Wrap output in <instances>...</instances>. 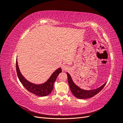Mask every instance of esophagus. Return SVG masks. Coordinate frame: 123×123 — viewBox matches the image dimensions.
Listing matches in <instances>:
<instances>
[{
  "label": "esophagus",
  "instance_id": "obj_1",
  "mask_svg": "<svg viewBox=\"0 0 123 123\" xmlns=\"http://www.w3.org/2000/svg\"><path fill=\"white\" fill-rule=\"evenodd\" d=\"M62 69L63 70V71H67V70H68L69 69V67L66 65H62Z\"/></svg>",
  "mask_w": 123,
  "mask_h": 123
}]
</instances>
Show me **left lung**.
<instances>
[{
	"label": "left lung",
	"mask_w": 123,
	"mask_h": 123,
	"mask_svg": "<svg viewBox=\"0 0 123 123\" xmlns=\"http://www.w3.org/2000/svg\"><path fill=\"white\" fill-rule=\"evenodd\" d=\"M67 74L68 76V84L71 91L72 92V94L76 98L79 99H86L93 97L101 91L106 84V83H105L100 87L94 89H92V90H84V89H81L73 82L72 77L69 73L67 72Z\"/></svg>",
	"instance_id": "obj_1"
}]
</instances>
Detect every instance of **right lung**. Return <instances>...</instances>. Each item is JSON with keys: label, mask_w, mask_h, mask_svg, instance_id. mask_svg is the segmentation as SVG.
I'll list each match as a JSON object with an SVG mask.
<instances>
[{"label": "right lung", "mask_w": 123, "mask_h": 123, "mask_svg": "<svg viewBox=\"0 0 123 123\" xmlns=\"http://www.w3.org/2000/svg\"><path fill=\"white\" fill-rule=\"evenodd\" d=\"M16 71L18 79L27 90L36 95L46 96L50 94L53 90L54 83L58 74L62 72V70L61 68H58L52 74L49 79L45 83L40 84L32 83L25 79V77L22 75L18 67L17 59H16Z\"/></svg>", "instance_id": "1"}]
</instances>
